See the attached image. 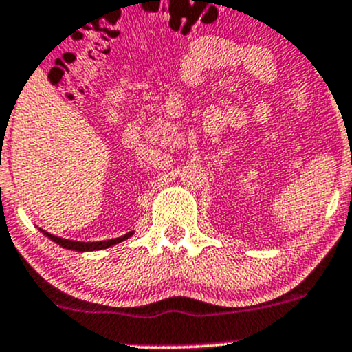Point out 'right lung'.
I'll list each match as a JSON object with an SVG mask.
<instances>
[{
  "label": "right lung",
  "instance_id": "add662e5",
  "mask_svg": "<svg viewBox=\"0 0 352 352\" xmlns=\"http://www.w3.org/2000/svg\"><path fill=\"white\" fill-rule=\"evenodd\" d=\"M42 233H44L45 236H49V239H51L52 242H56V243L61 245V247L69 248V250H76V252L102 250V248H107V247H112V245H116V243H120V242H122V240L129 239V236L133 235V232H131V233H126V235H124V236H119V239L104 240V242H74V240H65V239H59V236L51 235V233L44 232V230H42Z\"/></svg>",
  "mask_w": 352,
  "mask_h": 352
}]
</instances>
